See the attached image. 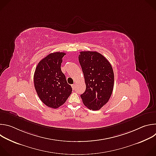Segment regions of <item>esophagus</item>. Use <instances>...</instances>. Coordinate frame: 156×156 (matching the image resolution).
I'll list each match as a JSON object with an SVG mask.
<instances>
[{
    "mask_svg": "<svg viewBox=\"0 0 156 156\" xmlns=\"http://www.w3.org/2000/svg\"><path fill=\"white\" fill-rule=\"evenodd\" d=\"M75 85H76L75 84H72V89H73V90H75Z\"/></svg>",
    "mask_w": 156,
    "mask_h": 156,
    "instance_id": "1",
    "label": "esophagus"
}]
</instances>
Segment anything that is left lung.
Wrapping results in <instances>:
<instances>
[{"mask_svg":"<svg viewBox=\"0 0 156 156\" xmlns=\"http://www.w3.org/2000/svg\"><path fill=\"white\" fill-rule=\"evenodd\" d=\"M78 58L86 84V91L81 95L83 102L91 110H99L108 101L113 91L114 74L112 66L97 52H80Z\"/></svg>","mask_w":156,"mask_h":156,"instance_id":"left-lung-1","label":"left lung"}]
</instances>
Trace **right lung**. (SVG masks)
Returning a JSON list of instances; mask_svg holds the SVG:
<instances>
[{
  "label": "right lung",
  "mask_w": 156,
  "mask_h": 156,
  "mask_svg": "<svg viewBox=\"0 0 156 156\" xmlns=\"http://www.w3.org/2000/svg\"><path fill=\"white\" fill-rule=\"evenodd\" d=\"M65 54L60 52L49 54L39 62L34 75V87L39 99L53 108L63 105L72 91L60 68Z\"/></svg>",
  "instance_id": "add662e5"
}]
</instances>
